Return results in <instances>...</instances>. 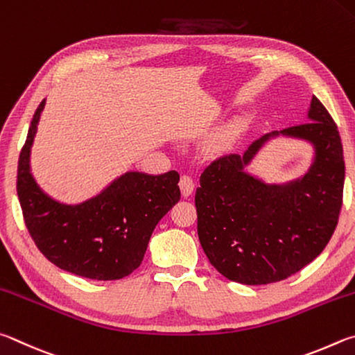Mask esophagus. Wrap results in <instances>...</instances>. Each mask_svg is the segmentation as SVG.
Here are the masks:
<instances>
[{"mask_svg": "<svg viewBox=\"0 0 355 355\" xmlns=\"http://www.w3.org/2000/svg\"><path fill=\"white\" fill-rule=\"evenodd\" d=\"M179 187H181V191H182V195L185 198L190 196L191 193H193V190H195L193 179H191L190 176H187V174H184V176H181V181H179Z\"/></svg>", "mask_w": 355, "mask_h": 355, "instance_id": "1", "label": "esophagus"}]
</instances>
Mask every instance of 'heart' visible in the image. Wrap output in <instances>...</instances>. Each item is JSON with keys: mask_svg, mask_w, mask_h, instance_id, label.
Here are the masks:
<instances>
[{"mask_svg": "<svg viewBox=\"0 0 355 355\" xmlns=\"http://www.w3.org/2000/svg\"><path fill=\"white\" fill-rule=\"evenodd\" d=\"M229 145V134H225V135H221L218 140H216V146L218 148H225V146H227Z\"/></svg>", "mask_w": 355, "mask_h": 355, "instance_id": "1", "label": "heart"}]
</instances>
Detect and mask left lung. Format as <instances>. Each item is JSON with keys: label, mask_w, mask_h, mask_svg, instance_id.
Returning a JSON list of instances; mask_svg holds the SVG:
<instances>
[{"label": "left lung", "mask_w": 355, "mask_h": 355, "mask_svg": "<svg viewBox=\"0 0 355 355\" xmlns=\"http://www.w3.org/2000/svg\"><path fill=\"white\" fill-rule=\"evenodd\" d=\"M307 123L265 134L243 154L214 160L200 178L195 204L204 252L229 281H284L320 256L337 227L343 202V146L332 116L316 96ZM279 135L309 141L314 160L302 178L266 184L244 168Z\"/></svg>", "instance_id": "1"}]
</instances>
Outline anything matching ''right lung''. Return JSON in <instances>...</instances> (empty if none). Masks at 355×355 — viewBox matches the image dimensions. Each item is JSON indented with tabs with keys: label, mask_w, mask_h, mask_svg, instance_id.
<instances>
[{
	"label": "right lung",
	"mask_w": 355,
	"mask_h": 355,
	"mask_svg": "<svg viewBox=\"0 0 355 355\" xmlns=\"http://www.w3.org/2000/svg\"><path fill=\"white\" fill-rule=\"evenodd\" d=\"M43 99L18 159L17 193L37 248L60 270L95 281H116L137 270L157 223L181 200L178 171H128L79 204L46 195L31 173V148Z\"/></svg>",
	"instance_id": "add662e5"
}]
</instances>
